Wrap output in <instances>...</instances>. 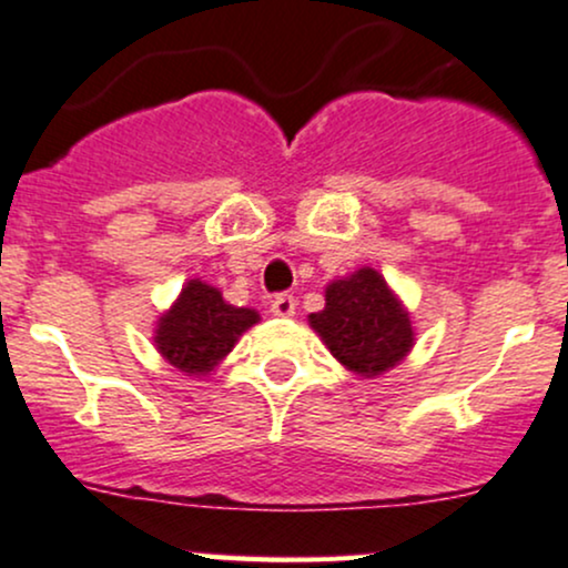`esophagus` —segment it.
Instances as JSON below:
<instances>
[{"label":"esophagus","instance_id":"1","mask_svg":"<svg viewBox=\"0 0 568 568\" xmlns=\"http://www.w3.org/2000/svg\"><path fill=\"white\" fill-rule=\"evenodd\" d=\"M293 312H296V298H293L291 293H277V296L272 298V315L291 317Z\"/></svg>","mask_w":568,"mask_h":568}]
</instances>
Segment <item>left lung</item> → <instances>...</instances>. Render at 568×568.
Listing matches in <instances>:
<instances>
[{
  "label": "left lung",
  "mask_w": 568,
  "mask_h": 568,
  "mask_svg": "<svg viewBox=\"0 0 568 568\" xmlns=\"http://www.w3.org/2000/svg\"><path fill=\"white\" fill-rule=\"evenodd\" d=\"M310 323L331 355L363 376L393 368L414 344L408 315L374 270L331 283L325 288V310L310 315Z\"/></svg>",
  "instance_id": "8db88e82"
}]
</instances>
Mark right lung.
<instances>
[{
    "label": "right lung",
    "mask_w": 568,
    "mask_h": 568,
    "mask_svg": "<svg viewBox=\"0 0 568 568\" xmlns=\"http://www.w3.org/2000/svg\"><path fill=\"white\" fill-rule=\"evenodd\" d=\"M253 323H258L256 312L226 304L221 291L189 280L179 302L160 317L154 344L175 368L200 376L232 352L234 342Z\"/></svg>",
    "instance_id": "1"
}]
</instances>
